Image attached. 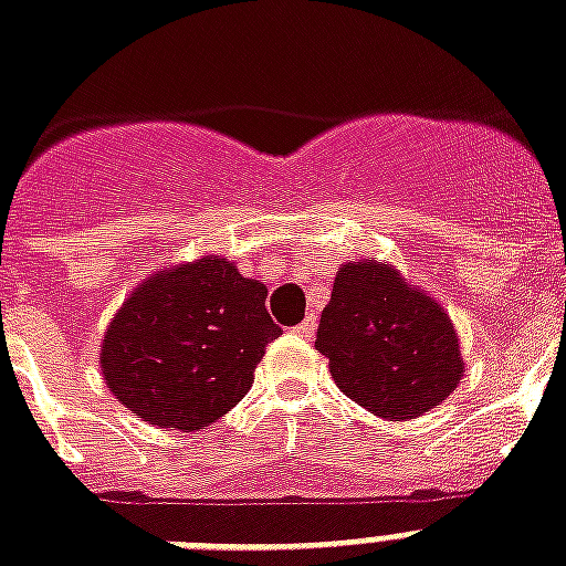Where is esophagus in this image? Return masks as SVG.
<instances>
[{
  "instance_id": "34e87169",
  "label": "esophagus",
  "mask_w": 566,
  "mask_h": 566,
  "mask_svg": "<svg viewBox=\"0 0 566 566\" xmlns=\"http://www.w3.org/2000/svg\"><path fill=\"white\" fill-rule=\"evenodd\" d=\"M298 334V337H314V331H316V316L311 314V316H305V319H302V323L296 325V328H293Z\"/></svg>"
}]
</instances>
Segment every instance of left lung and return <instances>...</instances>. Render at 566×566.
<instances>
[{"label": "left lung", "mask_w": 566, "mask_h": 566, "mask_svg": "<svg viewBox=\"0 0 566 566\" xmlns=\"http://www.w3.org/2000/svg\"><path fill=\"white\" fill-rule=\"evenodd\" d=\"M316 352L352 401L389 421L439 407L465 371L442 305L387 261H348L337 270Z\"/></svg>", "instance_id": "left-lung-1"}]
</instances>
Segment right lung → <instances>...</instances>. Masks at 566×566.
Segmentation results:
<instances>
[{
    "label": "right lung",
    "instance_id": "1",
    "mask_svg": "<svg viewBox=\"0 0 566 566\" xmlns=\"http://www.w3.org/2000/svg\"><path fill=\"white\" fill-rule=\"evenodd\" d=\"M264 298V284L220 255L156 270L104 334L109 392L148 424L209 427L250 392L264 346L282 334Z\"/></svg>",
    "mask_w": 566,
    "mask_h": 566
}]
</instances>
